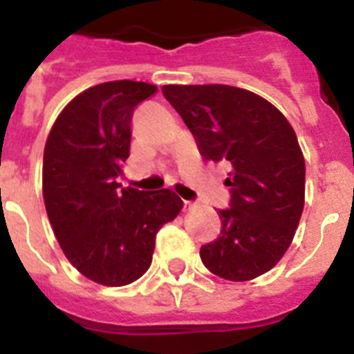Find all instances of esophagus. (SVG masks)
<instances>
[{"mask_svg": "<svg viewBox=\"0 0 354 354\" xmlns=\"http://www.w3.org/2000/svg\"><path fill=\"white\" fill-rule=\"evenodd\" d=\"M192 209H195V202H192V200H184V211H192Z\"/></svg>", "mask_w": 354, "mask_h": 354, "instance_id": "1", "label": "esophagus"}]
</instances>
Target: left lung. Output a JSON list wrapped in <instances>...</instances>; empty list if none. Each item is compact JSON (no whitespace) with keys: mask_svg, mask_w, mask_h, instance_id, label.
<instances>
[{"mask_svg":"<svg viewBox=\"0 0 354 354\" xmlns=\"http://www.w3.org/2000/svg\"><path fill=\"white\" fill-rule=\"evenodd\" d=\"M204 159L227 162L230 207L218 239L200 248L211 273L246 282L277 266L305 205V159L287 118L257 93L228 84H165Z\"/></svg>","mask_w":354,"mask_h":354,"instance_id":"obj_1","label":"left lung"}]
</instances>
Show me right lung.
I'll return each instance as SVG.
<instances>
[{
  "label": "right lung",
  "instance_id": "add662e5",
  "mask_svg": "<svg viewBox=\"0 0 354 354\" xmlns=\"http://www.w3.org/2000/svg\"><path fill=\"white\" fill-rule=\"evenodd\" d=\"M158 86L108 81L64 108L44 149L42 193L65 257L93 282L122 287L152 262L156 234L183 209L171 189L138 192L117 177L129 158L134 108Z\"/></svg>",
  "mask_w": 354,
  "mask_h": 354
}]
</instances>
